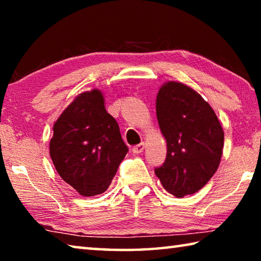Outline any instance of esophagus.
Returning <instances> with one entry per match:
<instances>
[{
	"mask_svg": "<svg viewBox=\"0 0 261 261\" xmlns=\"http://www.w3.org/2000/svg\"><path fill=\"white\" fill-rule=\"evenodd\" d=\"M144 148H145V144L144 143H140V144L136 145V146L132 147V152L136 153V154H139V153H141V152L144 151Z\"/></svg>",
	"mask_w": 261,
	"mask_h": 261,
	"instance_id": "34e87169",
	"label": "esophagus"
}]
</instances>
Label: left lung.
Here are the masks:
<instances>
[{
	"instance_id": "1",
	"label": "left lung",
	"mask_w": 261,
	"mask_h": 261,
	"mask_svg": "<svg viewBox=\"0 0 261 261\" xmlns=\"http://www.w3.org/2000/svg\"><path fill=\"white\" fill-rule=\"evenodd\" d=\"M156 117L167 156L155 175L176 198L196 193L218 170L222 155L224 134L214 110L192 88L169 82L159 90Z\"/></svg>"
}]
</instances>
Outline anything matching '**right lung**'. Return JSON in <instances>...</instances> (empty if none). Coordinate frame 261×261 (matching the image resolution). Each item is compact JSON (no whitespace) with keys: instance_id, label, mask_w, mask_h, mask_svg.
<instances>
[{"instance_id":"right-lung-1","label":"right lung","mask_w":261,"mask_h":261,"mask_svg":"<svg viewBox=\"0 0 261 261\" xmlns=\"http://www.w3.org/2000/svg\"><path fill=\"white\" fill-rule=\"evenodd\" d=\"M49 153L57 173L84 197L103 193L129 152L99 90L79 94L55 122Z\"/></svg>"}]
</instances>
